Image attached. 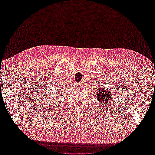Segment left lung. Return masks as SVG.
I'll return each mask as SVG.
<instances>
[{"label": "left lung", "instance_id": "8db88e82", "mask_svg": "<svg viewBox=\"0 0 155 155\" xmlns=\"http://www.w3.org/2000/svg\"><path fill=\"white\" fill-rule=\"evenodd\" d=\"M97 90V97L98 101L104 104L109 103V101H110L111 99V94L109 93V92L108 91V89L106 90L104 88L102 87L101 89L98 88Z\"/></svg>", "mask_w": 155, "mask_h": 155}]
</instances>
